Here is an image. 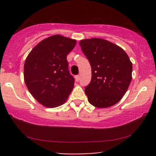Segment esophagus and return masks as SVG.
Returning a JSON list of instances; mask_svg holds the SVG:
<instances>
[{
    "label": "esophagus",
    "instance_id": "obj_1",
    "mask_svg": "<svg viewBox=\"0 0 156 156\" xmlns=\"http://www.w3.org/2000/svg\"><path fill=\"white\" fill-rule=\"evenodd\" d=\"M75 78H76V80L77 82L79 81V80H80V76H78H78H75Z\"/></svg>",
    "mask_w": 156,
    "mask_h": 156
}]
</instances>
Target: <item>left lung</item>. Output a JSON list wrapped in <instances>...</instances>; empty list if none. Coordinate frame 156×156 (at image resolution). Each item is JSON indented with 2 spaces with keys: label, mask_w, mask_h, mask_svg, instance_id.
I'll return each mask as SVG.
<instances>
[{
  "label": "left lung",
  "mask_w": 156,
  "mask_h": 156,
  "mask_svg": "<svg viewBox=\"0 0 156 156\" xmlns=\"http://www.w3.org/2000/svg\"><path fill=\"white\" fill-rule=\"evenodd\" d=\"M80 46L92 67V79L85 93L97 108H108L118 103L132 79V66L123 49L105 39L80 41Z\"/></svg>",
  "instance_id": "obj_1"
}]
</instances>
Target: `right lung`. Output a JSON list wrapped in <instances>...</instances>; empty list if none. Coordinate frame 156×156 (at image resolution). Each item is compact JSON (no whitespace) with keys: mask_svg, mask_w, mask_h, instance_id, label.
<instances>
[{"mask_svg":"<svg viewBox=\"0 0 156 156\" xmlns=\"http://www.w3.org/2000/svg\"><path fill=\"white\" fill-rule=\"evenodd\" d=\"M76 41L54 35L32 49L24 64V80L34 98L46 107L54 108L67 101L74 87L67 55Z\"/></svg>","mask_w":156,"mask_h":156,"instance_id":"1","label":"right lung"}]
</instances>
